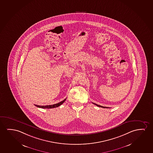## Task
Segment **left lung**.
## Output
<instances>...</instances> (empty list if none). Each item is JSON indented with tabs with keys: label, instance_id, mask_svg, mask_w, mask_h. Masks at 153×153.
<instances>
[{
	"label": "left lung",
	"instance_id": "1",
	"mask_svg": "<svg viewBox=\"0 0 153 153\" xmlns=\"http://www.w3.org/2000/svg\"><path fill=\"white\" fill-rule=\"evenodd\" d=\"M94 104H95V105H96L97 106H99V107H101V108H108V107H104V106H102L100 105H97V104H95L93 103Z\"/></svg>",
	"mask_w": 153,
	"mask_h": 153
}]
</instances>
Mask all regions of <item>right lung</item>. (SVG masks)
Segmentation results:
<instances>
[{"mask_svg": "<svg viewBox=\"0 0 153 153\" xmlns=\"http://www.w3.org/2000/svg\"><path fill=\"white\" fill-rule=\"evenodd\" d=\"M66 100V99H65L64 100H63L62 101L59 102L58 103L55 104L53 105H45V106H40L38 105H35L36 106H37L38 108H56L58 107L59 106H60L61 104H62Z\"/></svg>", "mask_w": 153, "mask_h": 153, "instance_id": "obj_1", "label": "right lung"}]
</instances>
